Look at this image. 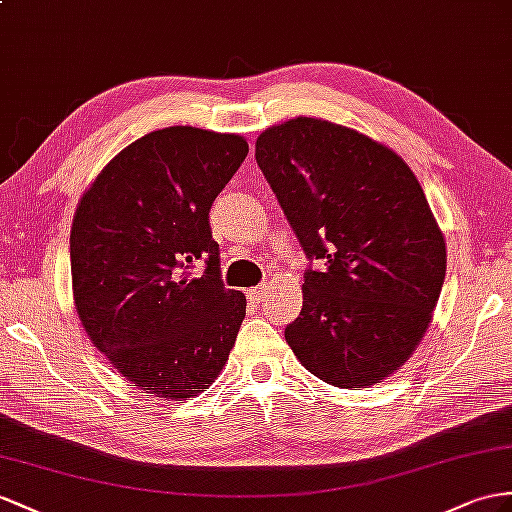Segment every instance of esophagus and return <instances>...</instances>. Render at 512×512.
Instances as JSON below:
<instances>
[{
    "label": "esophagus",
    "instance_id": "obj_1",
    "mask_svg": "<svg viewBox=\"0 0 512 512\" xmlns=\"http://www.w3.org/2000/svg\"><path fill=\"white\" fill-rule=\"evenodd\" d=\"M246 296L253 300V303H261V300L266 298V285H259V287H253V290H248Z\"/></svg>",
    "mask_w": 512,
    "mask_h": 512
}]
</instances>
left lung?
Here are the masks:
<instances>
[{
    "instance_id": "left-lung-1",
    "label": "left lung",
    "mask_w": 512,
    "mask_h": 512,
    "mask_svg": "<svg viewBox=\"0 0 512 512\" xmlns=\"http://www.w3.org/2000/svg\"><path fill=\"white\" fill-rule=\"evenodd\" d=\"M255 160L309 259L287 344L329 385L383 381L424 337L445 279L443 235L413 170L307 116L266 129Z\"/></svg>"
}]
</instances>
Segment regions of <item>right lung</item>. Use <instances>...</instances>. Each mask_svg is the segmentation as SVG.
<instances>
[{
  "label": "right lung",
  "mask_w": 512,
  "mask_h": 512,
  "mask_svg": "<svg viewBox=\"0 0 512 512\" xmlns=\"http://www.w3.org/2000/svg\"><path fill=\"white\" fill-rule=\"evenodd\" d=\"M246 153L235 134L157 129L116 155L77 205V316L127 381L166 400L214 383L244 320V294L222 283L209 209Z\"/></svg>",
  "instance_id": "add662e5"
}]
</instances>
